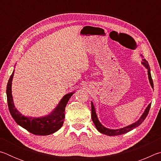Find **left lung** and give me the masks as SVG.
<instances>
[{
    "label": "left lung",
    "mask_w": 161,
    "mask_h": 161,
    "mask_svg": "<svg viewBox=\"0 0 161 161\" xmlns=\"http://www.w3.org/2000/svg\"><path fill=\"white\" fill-rule=\"evenodd\" d=\"M141 56H142V55L141 54ZM141 63H142L143 66L145 67L147 69H148V75L150 84H151L152 88L153 89V80L151 77V69H150L148 62H147L145 59H143V62H141ZM91 103H92V121H93V123L94 124V126H96L97 129L99 130L100 133H103V134L109 136L124 134V133L129 132V131H130V130H131L133 129H135V128L138 127V126H140V125L142 124V122L144 121V120H145L146 116H148L150 108H151V103H149L148 107H146L145 111H144L143 114H142V116H141V118L138 119L137 121L135 122V123L130 124V125H129V126H127L126 127L121 128V129H107V128H106L105 126H103V125L100 123V121H99V119H98V117H97V115L96 114V110H95L94 103L92 102H91Z\"/></svg>",
    "instance_id": "1"
}]
</instances>
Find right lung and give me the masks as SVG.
<instances>
[{
    "instance_id": "1",
    "label": "right lung",
    "mask_w": 161,
    "mask_h": 161,
    "mask_svg": "<svg viewBox=\"0 0 161 161\" xmlns=\"http://www.w3.org/2000/svg\"><path fill=\"white\" fill-rule=\"evenodd\" d=\"M13 75H14V71L10 77L7 84L6 94L10 113L15 121L19 126L24 128L35 135L47 136L58 131L63 125L65 116V107H66L68 101L74 94V92H70L64 95L57 107L49 115L39 117V118L27 117L22 115L16 109L14 103H13L11 91Z\"/></svg>"
}]
</instances>
